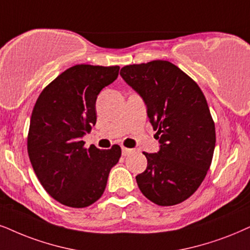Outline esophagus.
<instances>
[{"label":"esophagus","mask_w":250,"mask_h":250,"mask_svg":"<svg viewBox=\"0 0 250 250\" xmlns=\"http://www.w3.org/2000/svg\"><path fill=\"white\" fill-rule=\"evenodd\" d=\"M132 151H134V150H132V148H128V147H125V146H123L122 147V156H129V154H130V153H132Z\"/></svg>","instance_id":"1"}]
</instances>
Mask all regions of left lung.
I'll list each match as a JSON object with an SVG mask.
<instances>
[{"instance_id": "8db88e82", "label": "left lung", "mask_w": 250, "mask_h": 250, "mask_svg": "<svg viewBox=\"0 0 250 250\" xmlns=\"http://www.w3.org/2000/svg\"><path fill=\"white\" fill-rule=\"evenodd\" d=\"M140 94L159 140L144 152L146 169L136 176L147 200L162 207L186 201L200 187L212 162L216 129L200 86L168 61L125 65L120 72Z\"/></svg>"}]
</instances>
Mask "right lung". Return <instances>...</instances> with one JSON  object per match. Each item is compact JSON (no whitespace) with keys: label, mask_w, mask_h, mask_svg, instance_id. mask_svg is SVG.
I'll return each mask as SVG.
<instances>
[{"label":"right lung","mask_w":250,"mask_h":250,"mask_svg":"<svg viewBox=\"0 0 250 250\" xmlns=\"http://www.w3.org/2000/svg\"><path fill=\"white\" fill-rule=\"evenodd\" d=\"M119 70L118 65H74L47 85L34 105L28 157L45 190L63 205L85 208L99 200L121 157L119 145L85 148L82 141L97 122L98 94Z\"/></svg>","instance_id":"right-lung-1"}]
</instances>
